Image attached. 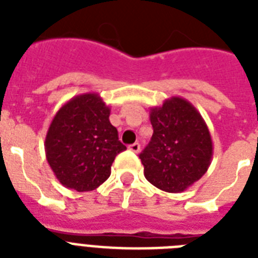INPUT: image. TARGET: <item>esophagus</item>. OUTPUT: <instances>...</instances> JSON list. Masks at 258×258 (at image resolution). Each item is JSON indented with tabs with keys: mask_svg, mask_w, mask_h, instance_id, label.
Masks as SVG:
<instances>
[{
	"mask_svg": "<svg viewBox=\"0 0 258 258\" xmlns=\"http://www.w3.org/2000/svg\"><path fill=\"white\" fill-rule=\"evenodd\" d=\"M128 149L131 150V151H134V153H139V151H141V145H139V143H134V145L130 146Z\"/></svg>",
	"mask_w": 258,
	"mask_h": 258,
	"instance_id": "obj_1",
	"label": "esophagus"
}]
</instances>
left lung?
Wrapping results in <instances>:
<instances>
[{
	"mask_svg": "<svg viewBox=\"0 0 258 258\" xmlns=\"http://www.w3.org/2000/svg\"><path fill=\"white\" fill-rule=\"evenodd\" d=\"M154 134L139 155L145 176L155 187L182 192L208 171L213 141L198 109L180 96L150 108Z\"/></svg>",
	"mask_w": 258,
	"mask_h": 258,
	"instance_id": "obj_1",
	"label": "left lung"
}]
</instances>
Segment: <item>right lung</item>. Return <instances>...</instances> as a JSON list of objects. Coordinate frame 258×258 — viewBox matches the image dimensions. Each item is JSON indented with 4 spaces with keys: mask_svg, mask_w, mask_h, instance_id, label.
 Wrapping results in <instances>:
<instances>
[{
    "mask_svg": "<svg viewBox=\"0 0 258 258\" xmlns=\"http://www.w3.org/2000/svg\"><path fill=\"white\" fill-rule=\"evenodd\" d=\"M111 108L99 93L68 100L52 119L45 155L58 182L76 191H91L111 175V166L125 146L109 123Z\"/></svg>",
    "mask_w": 258,
    "mask_h": 258,
    "instance_id": "add662e5",
    "label": "right lung"
}]
</instances>
